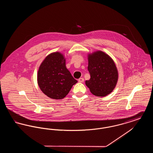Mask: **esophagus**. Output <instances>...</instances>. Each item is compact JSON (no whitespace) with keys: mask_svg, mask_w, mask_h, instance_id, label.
Listing matches in <instances>:
<instances>
[{"mask_svg":"<svg viewBox=\"0 0 153 153\" xmlns=\"http://www.w3.org/2000/svg\"><path fill=\"white\" fill-rule=\"evenodd\" d=\"M78 81L79 82H83L84 81V79L83 78H80Z\"/></svg>","mask_w":153,"mask_h":153,"instance_id":"34e87169","label":"esophagus"}]
</instances>
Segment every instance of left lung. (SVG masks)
<instances>
[{
  "label": "left lung",
  "mask_w": 153,
  "mask_h": 153,
  "mask_svg": "<svg viewBox=\"0 0 153 153\" xmlns=\"http://www.w3.org/2000/svg\"><path fill=\"white\" fill-rule=\"evenodd\" d=\"M88 61L91 78L85 81L86 85L96 96L109 95L116 87L119 77L114 61L101 51L88 54Z\"/></svg>",
  "instance_id": "obj_1"
}]
</instances>
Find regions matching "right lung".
Masks as SVG:
<instances>
[{
  "instance_id": "right-lung-1",
  "label": "right lung",
  "mask_w": 153,
  "mask_h": 153,
  "mask_svg": "<svg viewBox=\"0 0 153 153\" xmlns=\"http://www.w3.org/2000/svg\"><path fill=\"white\" fill-rule=\"evenodd\" d=\"M37 82L45 95L57 100L64 98L77 81L66 68L64 55L56 51L48 55L41 64Z\"/></svg>"
}]
</instances>
